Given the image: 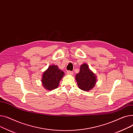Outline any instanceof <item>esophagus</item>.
I'll use <instances>...</instances> for the list:
<instances>
[{
	"label": "esophagus",
	"mask_w": 133,
	"mask_h": 133,
	"mask_svg": "<svg viewBox=\"0 0 133 133\" xmlns=\"http://www.w3.org/2000/svg\"><path fill=\"white\" fill-rule=\"evenodd\" d=\"M67 74L68 75H72L74 74V72L71 71H67Z\"/></svg>",
	"instance_id": "34e87169"
}]
</instances>
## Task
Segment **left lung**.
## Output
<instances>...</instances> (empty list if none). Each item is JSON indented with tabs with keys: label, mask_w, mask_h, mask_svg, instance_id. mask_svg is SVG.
I'll return each mask as SVG.
<instances>
[{
	"label": "left lung",
	"mask_w": 133,
	"mask_h": 133,
	"mask_svg": "<svg viewBox=\"0 0 133 133\" xmlns=\"http://www.w3.org/2000/svg\"><path fill=\"white\" fill-rule=\"evenodd\" d=\"M75 79L79 88L87 92L94 88L97 83V76L86 63L81 65L80 71L76 75Z\"/></svg>",
	"instance_id": "obj_1"
}]
</instances>
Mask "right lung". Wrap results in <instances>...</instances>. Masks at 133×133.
<instances>
[{
	"label": "right lung",
	"mask_w": 133,
	"mask_h": 133,
	"mask_svg": "<svg viewBox=\"0 0 133 133\" xmlns=\"http://www.w3.org/2000/svg\"><path fill=\"white\" fill-rule=\"evenodd\" d=\"M64 76V72L57 65H51L43 73L41 82L42 86L48 91L56 89L60 81Z\"/></svg>",
	"instance_id": "1"
}]
</instances>
